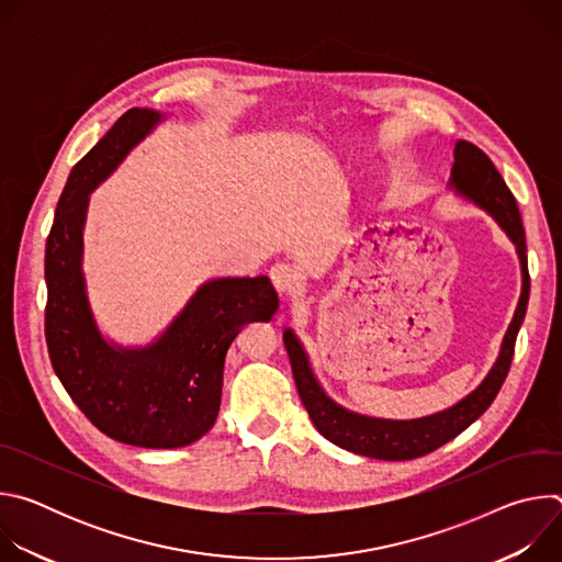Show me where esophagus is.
Segmentation results:
<instances>
[{"mask_svg": "<svg viewBox=\"0 0 562 562\" xmlns=\"http://www.w3.org/2000/svg\"><path fill=\"white\" fill-rule=\"evenodd\" d=\"M269 276H271L273 286L278 289L280 295H293L297 291V286H300V276L295 273V269L291 265L280 262V265H276L271 269Z\"/></svg>", "mask_w": 562, "mask_h": 562, "instance_id": "34e87169", "label": "esophagus"}]
</instances>
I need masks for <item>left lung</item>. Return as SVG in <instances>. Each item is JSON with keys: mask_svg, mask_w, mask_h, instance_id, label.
Returning <instances> with one entry per match:
<instances>
[{"mask_svg": "<svg viewBox=\"0 0 562 562\" xmlns=\"http://www.w3.org/2000/svg\"><path fill=\"white\" fill-rule=\"evenodd\" d=\"M447 189L494 217V222L509 237V243L516 247L522 278L520 297L512 323L505 331V338L501 342L498 358L483 378V382H480L471 393H467L458 403L442 412L412 420L375 418L351 412L336 403V400L325 391V386L319 384L304 345L300 342L291 327L284 329V345L291 358L295 386L302 397V405L308 412V418L329 442L358 456L375 460H412L431 453L434 449L453 440L460 431H464L471 423H475L490 409L507 378L514 358L516 336L520 331L529 302L527 243L518 204L512 191L507 189L503 176L496 171L492 159L467 139H458L453 146V167Z\"/></svg>", "mask_w": 562, "mask_h": 562, "instance_id": "left-lung-1", "label": "left lung"}]
</instances>
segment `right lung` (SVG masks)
Wrapping results in <instances>:
<instances>
[{"mask_svg":"<svg viewBox=\"0 0 562 562\" xmlns=\"http://www.w3.org/2000/svg\"><path fill=\"white\" fill-rule=\"evenodd\" d=\"M167 120L131 109L75 165L46 239V345L72 403L109 438L146 449L200 440L220 412L224 360L245 325L280 306L267 276L211 278L146 345H120L98 325L85 273L91 193Z\"/></svg>","mask_w":562,"mask_h":562,"instance_id":"obj_1","label":"right lung"}]
</instances>
